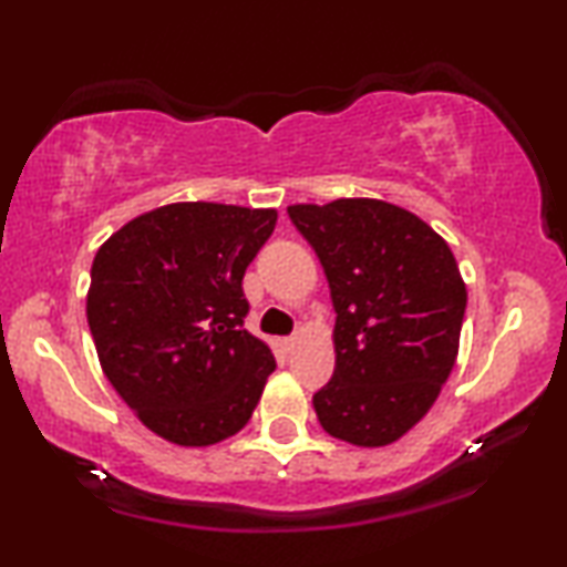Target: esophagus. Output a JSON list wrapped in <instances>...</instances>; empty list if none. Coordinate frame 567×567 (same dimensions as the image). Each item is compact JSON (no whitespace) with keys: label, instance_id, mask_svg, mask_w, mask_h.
Listing matches in <instances>:
<instances>
[{"label":"esophagus","instance_id":"1","mask_svg":"<svg viewBox=\"0 0 567 567\" xmlns=\"http://www.w3.org/2000/svg\"><path fill=\"white\" fill-rule=\"evenodd\" d=\"M293 343H297V336H289V338H281V340H278V346H281L284 351H291Z\"/></svg>","mask_w":567,"mask_h":567}]
</instances>
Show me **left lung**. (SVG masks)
<instances>
[{
	"label": "left lung",
	"instance_id": "1",
	"mask_svg": "<svg viewBox=\"0 0 567 567\" xmlns=\"http://www.w3.org/2000/svg\"><path fill=\"white\" fill-rule=\"evenodd\" d=\"M336 307V371L315 392L317 421L355 446L408 433L452 374L467 289L423 219L374 198L289 206Z\"/></svg>",
	"mask_w": 567,
	"mask_h": 567
}]
</instances>
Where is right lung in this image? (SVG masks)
<instances>
[{
    "label": "right lung",
    "mask_w": 567,
    "mask_h": 567,
    "mask_svg": "<svg viewBox=\"0 0 567 567\" xmlns=\"http://www.w3.org/2000/svg\"><path fill=\"white\" fill-rule=\"evenodd\" d=\"M274 208L173 204L128 221L92 262L87 322L107 382L146 429L208 446L250 421L276 359L245 330V270Z\"/></svg>",
    "instance_id": "obj_1"
}]
</instances>
